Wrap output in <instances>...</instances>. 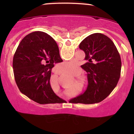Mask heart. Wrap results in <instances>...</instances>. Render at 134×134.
<instances>
[{
    "instance_id": "1",
    "label": "heart",
    "mask_w": 134,
    "mask_h": 134,
    "mask_svg": "<svg viewBox=\"0 0 134 134\" xmlns=\"http://www.w3.org/2000/svg\"><path fill=\"white\" fill-rule=\"evenodd\" d=\"M62 65L65 66V67H66L67 68H72L74 67V63L73 62H66V63H63Z\"/></svg>"
}]
</instances>
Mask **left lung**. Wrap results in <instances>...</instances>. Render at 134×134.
Here are the masks:
<instances>
[{"mask_svg":"<svg viewBox=\"0 0 134 134\" xmlns=\"http://www.w3.org/2000/svg\"><path fill=\"white\" fill-rule=\"evenodd\" d=\"M87 62L81 66L87 73L88 87L83 94L71 100L74 103L94 104L105 99L120 79L121 61L113 42L100 33L86 37L79 44Z\"/></svg>","mask_w":134,"mask_h":134,"instance_id":"obj_1","label":"left lung"}]
</instances>
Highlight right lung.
I'll list each match as a JSON object with an SVG mask.
<instances>
[{"label":"right lung","mask_w":134,"mask_h":134,"mask_svg":"<svg viewBox=\"0 0 134 134\" xmlns=\"http://www.w3.org/2000/svg\"><path fill=\"white\" fill-rule=\"evenodd\" d=\"M57 44L50 35L34 32L19 43L13 60L16 83L20 91L40 104L62 103L51 88V69L60 63Z\"/></svg>","instance_id":"add662e5"}]
</instances>
